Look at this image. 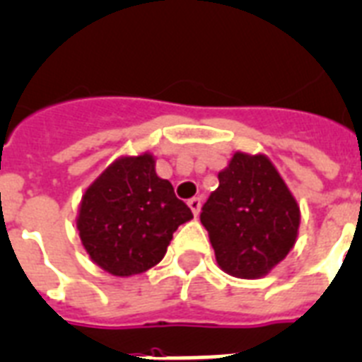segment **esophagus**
<instances>
[{"mask_svg":"<svg viewBox=\"0 0 362 362\" xmlns=\"http://www.w3.org/2000/svg\"><path fill=\"white\" fill-rule=\"evenodd\" d=\"M188 207H190V211H192L194 216H198L199 211H202V199L199 198L188 199Z\"/></svg>","mask_w":362,"mask_h":362,"instance_id":"obj_1","label":"esophagus"}]
</instances>
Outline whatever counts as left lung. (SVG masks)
I'll return each mask as SVG.
<instances>
[{"instance_id": "8db88e82", "label": "left lung", "mask_w": 362, "mask_h": 362, "mask_svg": "<svg viewBox=\"0 0 362 362\" xmlns=\"http://www.w3.org/2000/svg\"><path fill=\"white\" fill-rule=\"evenodd\" d=\"M218 179L199 216L218 267L240 279L267 276L298 238L301 213L294 194L264 153L235 151Z\"/></svg>"}]
</instances>
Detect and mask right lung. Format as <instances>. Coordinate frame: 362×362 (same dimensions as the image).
<instances>
[{
  "mask_svg": "<svg viewBox=\"0 0 362 362\" xmlns=\"http://www.w3.org/2000/svg\"><path fill=\"white\" fill-rule=\"evenodd\" d=\"M192 220L149 151L122 155L88 185L77 211L85 252L110 276L131 277L163 261L174 231Z\"/></svg>",
  "mask_w": 362,
  "mask_h": 362,
  "instance_id": "1",
  "label": "right lung"
}]
</instances>
